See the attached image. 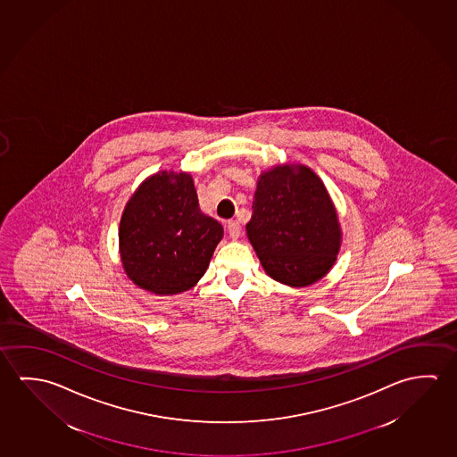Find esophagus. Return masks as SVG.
Masks as SVG:
<instances>
[{
	"label": "esophagus",
	"instance_id": "1",
	"mask_svg": "<svg viewBox=\"0 0 457 457\" xmlns=\"http://www.w3.org/2000/svg\"><path fill=\"white\" fill-rule=\"evenodd\" d=\"M228 232H229V237L232 240L239 239L240 231H242V228H240L239 221H236V220H229L228 221Z\"/></svg>",
	"mask_w": 457,
	"mask_h": 457
}]
</instances>
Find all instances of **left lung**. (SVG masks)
I'll return each mask as SVG.
<instances>
[{
  "mask_svg": "<svg viewBox=\"0 0 457 457\" xmlns=\"http://www.w3.org/2000/svg\"><path fill=\"white\" fill-rule=\"evenodd\" d=\"M252 209L247 237L270 278L309 287L328 274L343 231L328 189L311 167L285 162L262 170Z\"/></svg>",
  "mask_w": 457,
  "mask_h": 457,
  "instance_id": "1",
  "label": "left lung"
}]
</instances>
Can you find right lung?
I'll return each mask as SVG.
<instances>
[{
	"label": "right lung",
	"mask_w": 457,
	"mask_h": 457,
	"mask_svg": "<svg viewBox=\"0 0 457 457\" xmlns=\"http://www.w3.org/2000/svg\"><path fill=\"white\" fill-rule=\"evenodd\" d=\"M126 276L159 296L193 288L223 239V226L199 209L191 173L161 170L130 195L120 223Z\"/></svg>",
	"instance_id": "obj_1"
}]
</instances>
